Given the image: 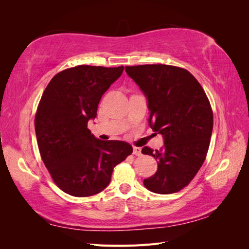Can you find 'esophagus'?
<instances>
[{"mask_svg":"<svg viewBox=\"0 0 249 249\" xmlns=\"http://www.w3.org/2000/svg\"><path fill=\"white\" fill-rule=\"evenodd\" d=\"M133 154H134L135 156H141V148H140V147L134 146V147H133Z\"/></svg>","mask_w":249,"mask_h":249,"instance_id":"esophagus-1","label":"esophagus"}]
</instances>
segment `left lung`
Wrapping results in <instances>:
<instances>
[{
	"label": "left lung",
	"mask_w": 249,
	"mask_h": 249,
	"mask_svg": "<svg viewBox=\"0 0 249 249\" xmlns=\"http://www.w3.org/2000/svg\"><path fill=\"white\" fill-rule=\"evenodd\" d=\"M124 70L146 97L149 126L164 139L160 150L142 148L158 160L156 173L143 184L154 193L178 192L205 162L213 131L210 102L198 81L180 67L146 64Z\"/></svg>",
	"instance_id": "1"
}]
</instances>
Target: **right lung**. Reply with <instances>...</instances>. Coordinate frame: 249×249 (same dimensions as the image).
<instances>
[{
	"mask_svg": "<svg viewBox=\"0 0 249 249\" xmlns=\"http://www.w3.org/2000/svg\"><path fill=\"white\" fill-rule=\"evenodd\" d=\"M123 71L124 66H74L58 72L41 96L35 116L41 159L55 184L72 196L103 191L113 168L133 153L129 143L100 140L87 127Z\"/></svg>",
	"mask_w": 249,
	"mask_h": 249,
	"instance_id": "1",
	"label": "right lung"
}]
</instances>
